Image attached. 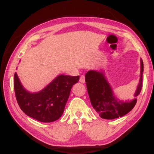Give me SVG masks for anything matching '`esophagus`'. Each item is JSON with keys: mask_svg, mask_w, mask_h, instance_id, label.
<instances>
[{"mask_svg": "<svg viewBox=\"0 0 154 154\" xmlns=\"http://www.w3.org/2000/svg\"><path fill=\"white\" fill-rule=\"evenodd\" d=\"M79 81L81 82V83H85V75H81V77H80V80Z\"/></svg>", "mask_w": 154, "mask_h": 154, "instance_id": "1", "label": "esophagus"}]
</instances>
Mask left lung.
Here are the masks:
<instances>
[{"label":"left lung","instance_id":"obj_1","mask_svg":"<svg viewBox=\"0 0 154 154\" xmlns=\"http://www.w3.org/2000/svg\"><path fill=\"white\" fill-rule=\"evenodd\" d=\"M140 83L137 88L134 96L140 94L142 88V74L144 64L142 59ZM85 82L90 102L97 113L102 119H115L129 113L137 103V99L131 101H122L113 94L110 84L104 75V71L90 70L85 74Z\"/></svg>","mask_w":154,"mask_h":154}]
</instances>
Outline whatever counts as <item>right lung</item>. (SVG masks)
<instances>
[{"label":"right lung","instance_id":"right-lung-1","mask_svg":"<svg viewBox=\"0 0 154 154\" xmlns=\"http://www.w3.org/2000/svg\"><path fill=\"white\" fill-rule=\"evenodd\" d=\"M14 79L16 99L23 112L38 121L50 123L62 116L71 88L79 81V75H60L41 91L33 93L23 87L16 72Z\"/></svg>","mask_w":154,"mask_h":154}]
</instances>
